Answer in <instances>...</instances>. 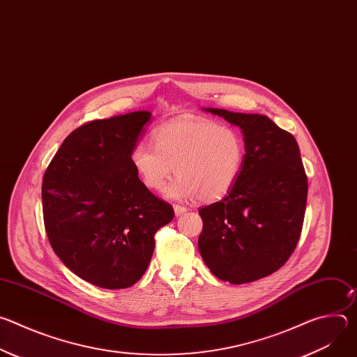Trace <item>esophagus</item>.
I'll return each mask as SVG.
<instances>
[{
    "mask_svg": "<svg viewBox=\"0 0 357 357\" xmlns=\"http://www.w3.org/2000/svg\"><path fill=\"white\" fill-rule=\"evenodd\" d=\"M174 211H175V216H182V215H185L188 212L186 208L179 206V205H174Z\"/></svg>",
    "mask_w": 357,
    "mask_h": 357,
    "instance_id": "obj_1",
    "label": "esophagus"
}]
</instances>
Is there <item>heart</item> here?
Returning a JSON list of instances; mask_svg holds the SVG:
<instances>
[{"mask_svg":"<svg viewBox=\"0 0 357 357\" xmlns=\"http://www.w3.org/2000/svg\"><path fill=\"white\" fill-rule=\"evenodd\" d=\"M154 145L137 142L130 161L142 183L174 199L196 197L213 202L236 185L245 158V144L238 131L208 119H181L154 132Z\"/></svg>","mask_w":357,"mask_h":357,"instance_id":"heart-1","label":"heart"}]
</instances>
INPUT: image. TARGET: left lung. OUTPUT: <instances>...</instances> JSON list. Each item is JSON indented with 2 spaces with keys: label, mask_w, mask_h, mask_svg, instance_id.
<instances>
[{
  "label": "left lung",
  "mask_w": 357,
  "mask_h": 357,
  "mask_svg": "<svg viewBox=\"0 0 357 357\" xmlns=\"http://www.w3.org/2000/svg\"><path fill=\"white\" fill-rule=\"evenodd\" d=\"M203 110L240 127L245 158L233 189L199 209V252L222 281H257L281 268L299 240L308 195L299 146L267 116Z\"/></svg>",
  "instance_id": "8db88e82"
}]
</instances>
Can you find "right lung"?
<instances>
[{
    "label": "right lung",
    "instance_id": "add662e5",
    "mask_svg": "<svg viewBox=\"0 0 357 357\" xmlns=\"http://www.w3.org/2000/svg\"><path fill=\"white\" fill-rule=\"evenodd\" d=\"M152 119L132 112L70 132L42 181L46 234L62 263L106 289L134 285L174 209L139 181L130 152Z\"/></svg>",
    "mask_w": 357,
    "mask_h": 357
}]
</instances>
